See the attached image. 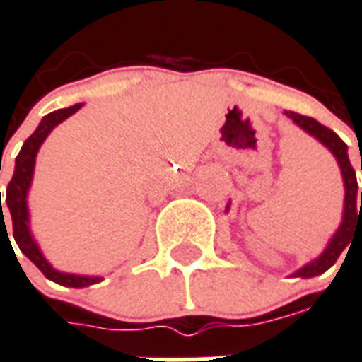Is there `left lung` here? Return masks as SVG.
Here are the masks:
<instances>
[{
	"mask_svg": "<svg viewBox=\"0 0 362 362\" xmlns=\"http://www.w3.org/2000/svg\"><path fill=\"white\" fill-rule=\"evenodd\" d=\"M284 115L288 119L293 120L303 132H307L315 140L320 141L336 157L339 170H341V178H344V213H341V222H339L338 230L332 234V238L328 240V243H326V247L322 249L320 255L315 257L313 261L303 264L301 269H297L291 274V276L299 278H313L330 269L332 264L338 261L341 251L349 245L353 232H357L358 228H362V192H358L357 174H355L351 163H349L347 146H345V141L339 138L338 134L330 130V128H326L324 124H320L318 120L310 119V117H303V115L293 113V111H284ZM228 209L230 203L226 205V213H228Z\"/></svg>",
	"mask_w": 362,
	"mask_h": 362,
	"instance_id": "left-lung-1",
	"label": "left lung"
}]
</instances>
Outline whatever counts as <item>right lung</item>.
<instances>
[{
  "instance_id": "right-lung-1",
  "label": "right lung",
  "mask_w": 362,
  "mask_h": 362,
  "mask_svg": "<svg viewBox=\"0 0 362 362\" xmlns=\"http://www.w3.org/2000/svg\"><path fill=\"white\" fill-rule=\"evenodd\" d=\"M84 103H74L65 109H57L53 113L45 115L44 119L40 120L38 128L34 130L28 140L24 141L21 151H18L17 159H15V173L11 178L9 186H7V195H5V203L9 207L11 221H13V238L17 242L18 249L24 255L30 259L32 263L36 264L44 276L59 286H66V288H88L92 284H98L103 280V276H88V274H72V272H63L53 267L45 255L42 253L36 238L32 235L30 230V211H28V192H30L32 178H34V167H36V155H38L40 147L45 141V138L52 134V130L63 120H66L71 115L78 111ZM0 224L1 228L5 226L4 209H1V195H0ZM7 234V228H5ZM9 238V234H7ZM11 243V240H9Z\"/></svg>"
}]
</instances>
